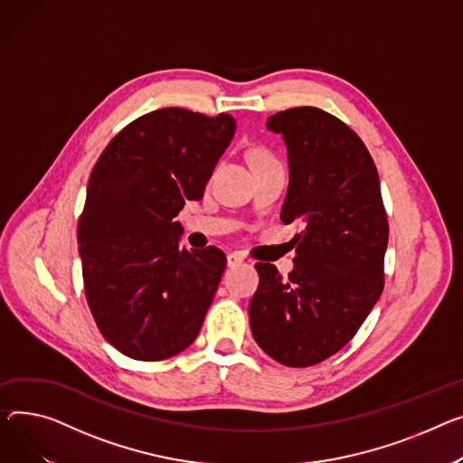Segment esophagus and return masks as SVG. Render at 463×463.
<instances>
[{"label":"esophagus","mask_w":463,"mask_h":463,"mask_svg":"<svg viewBox=\"0 0 463 463\" xmlns=\"http://www.w3.org/2000/svg\"><path fill=\"white\" fill-rule=\"evenodd\" d=\"M243 262V257L240 253H229L227 255V266L229 268H234V266H240Z\"/></svg>","instance_id":"obj_1"}]
</instances>
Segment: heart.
Instances as JSON below:
<instances>
[{"mask_svg":"<svg viewBox=\"0 0 463 463\" xmlns=\"http://www.w3.org/2000/svg\"><path fill=\"white\" fill-rule=\"evenodd\" d=\"M268 160H273L269 154H266V152H257L255 156H253V164H259V162H268Z\"/></svg>","mask_w":463,"mask_h":463,"instance_id":"obj_1","label":"heart"}]
</instances>
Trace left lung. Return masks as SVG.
<instances>
[{
  "instance_id": "1",
  "label": "left lung",
  "mask_w": 463,
  "mask_h": 463,
  "mask_svg": "<svg viewBox=\"0 0 463 463\" xmlns=\"http://www.w3.org/2000/svg\"><path fill=\"white\" fill-rule=\"evenodd\" d=\"M266 127L287 145L281 220L303 231L288 277L257 264L250 324L271 359L301 368L345 348L380 299L389 225L374 160L343 120L303 106Z\"/></svg>"
}]
</instances>
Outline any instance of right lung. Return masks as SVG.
Instances as JSON below:
<instances>
[{
    "instance_id": "right-lung-1",
    "label": "right lung",
    "mask_w": 463,
    "mask_h": 463,
    "mask_svg": "<svg viewBox=\"0 0 463 463\" xmlns=\"http://www.w3.org/2000/svg\"><path fill=\"white\" fill-rule=\"evenodd\" d=\"M236 120L182 108L122 128L92 167L78 245L89 309L106 341L137 361L186 350L201 331L227 259L178 250L175 218L203 197Z\"/></svg>"
}]
</instances>
